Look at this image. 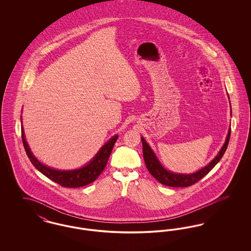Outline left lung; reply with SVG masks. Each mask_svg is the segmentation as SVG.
<instances>
[{"instance_id": "1", "label": "left lung", "mask_w": 251, "mask_h": 251, "mask_svg": "<svg viewBox=\"0 0 251 251\" xmlns=\"http://www.w3.org/2000/svg\"><path fill=\"white\" fill-rule=\"evenodd\" d=\"M229 137H230V129L227 132L225 144L223 145L219 153L215 156V159L208 166L203 167L202 169L193 174H179V173H172L170 171H167V169L162 167V165L159 163L158 159L156 158L155 154L153 153L150 146L145 141L143 137H141L142 144H143L144 161L149 172L152 175L153 178H155L162 184L170 186V187H188L202 179L203 177L206 176L220 161V159L223 157L227 150Z\"/></svg>"}]
</instances>
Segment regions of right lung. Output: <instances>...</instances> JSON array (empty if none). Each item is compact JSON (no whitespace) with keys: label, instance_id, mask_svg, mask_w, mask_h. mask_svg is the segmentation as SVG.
Wrapping results in <instances>:
<instances>
[{"label":"right lung","instance_id":"add662e5","mask_svg":"<svg viewBox=\"0 0 251 251\" xmlns=\"http://www.w3.org/2000/svg\"><path fill=\"white\" fill-rule=\"evenodd\" d=\"M118 137H119L118 135L113 136L107 143L100 149V151L90 161V163H88L86 166H84L80 169L62 171V170H57V169H53L47 166H44L36 159L35 156L33 155V153L29 149L28 144L25 140L24 128H22L23 143H24L26 154L30 159L31 163L38 171H40L47 178L58 183L61 186L67 187V188L82 187L96 180V179L100 175V173L103 171L104 167H106L108 159L110 157Z\"/></svg>","mask_w":251,"mask_h":251}]
</instances>
